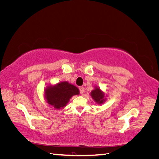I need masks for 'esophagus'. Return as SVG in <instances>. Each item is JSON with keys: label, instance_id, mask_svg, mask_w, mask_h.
I'll use <instances>...</instances> for the list:
<instances>
[{"label": "esophagus", "instance_id": "obj_1", "mask_svg": "<svg viewBox=\"0 0 159 159\" xmlns=\"http://www.w3.org/2000/svg\"><path fill=\"white\" fill-rule=\"evenodd\" d=\"M80 92L81 94H83L84 92V88L83 87H80Z\"/></svg>", "mask_w": 159, "mask_h": 159}]
</instances>
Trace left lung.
<instances>
[{"label":"left lung","instance_id":"obj_1","mask_svg":"<svg viewBox=\"0 0 159 159\" xmlns=\"http://www.w3.org/2000/svg\"><path fill=\"white\" fill-rule=\"evenodd\" d=\"M90 95L94 100V102L99 105L103 104L107 99L105 97V93L98 86H95L94 89L91 91Z\"/></svg>","mask_w":159,"mask_h":159}]
</instances>
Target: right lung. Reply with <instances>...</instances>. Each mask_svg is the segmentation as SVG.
<instances>
[{
	"label": "right lung",
	"instance_id": "add662e5",
	"mask_svg": "<svg viewBox=\"0 0 159 159\" xmlns=\"http://www.w3.org/2000/svg\"><path fill=\"white\" fill-rule=\"evenodd\" d=\"M79 94V89L68 81L50 85L44 89V98L46 102L56 109H63L72 96Z\"/></svg>",
	"mask_w": 159,
	"mask_h": 159
}]
</instances>
